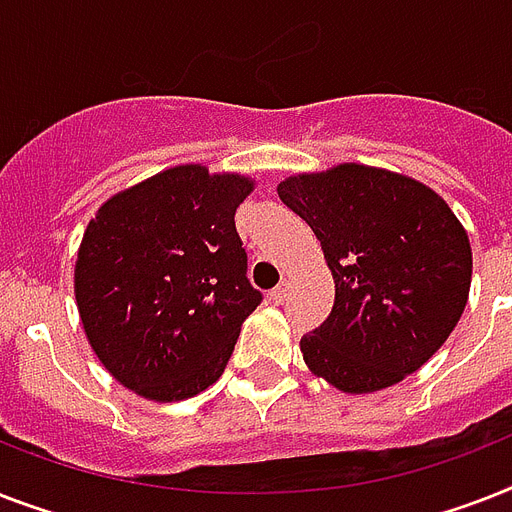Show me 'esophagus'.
<instances>
[{
  "mask_svg": "<svg viewBox=\"0 0 512 512\" xmlns=\"http://www.w3.org/2000/svg\"><path fill=\"white\" fill-rule=\"evenodd\" d=\"M288 290H290V282L285 280V282H280V285H277V288L272 290L269 296H272V301H275V304H282V301L288 298Z\"/></svg>",
  "mask_w": 512,
  "mask_h": 512,
  "instance_id": "obj_1",
  "label": "esophagus"
}]
</instances>
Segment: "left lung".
<instances>
[{"mask_svg": "<svg viewBox=\"0 0 512 512\" xmlns=\"http://www.w3.org/2000/svg\"><path fill=\"white\" fill-rule=\"evenodd\" d=\"M277 195L317 235L333 312L301 338L306 367L343 394H372L420 370L468 304L473 253L439 192L396 171L338 163Z\"/></svg>", "mask_w": 512, "mask_h": 512, "instance_id": "left-lung-1", "label": "left lung"}]
</instances>
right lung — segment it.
Masks as SVG:
<instances>
[{"label":"right lung","mask_w":512,"mask_h":512,"mask_svg":"<svg viewBox=\"0 0 512 512\" xmlns=\"http://www.w3.org/2000/svg\"><path fill=\"white\" fill-rule=\"evenodd\" d=\"M253 185L185 163L110 195L89 219L73 269L81 325L102 367L142 399L206 391L259 306L235 230Z\"/></svg>","instance_id":"1"}]
</instances>
